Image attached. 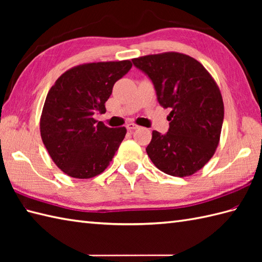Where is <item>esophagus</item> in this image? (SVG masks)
<instances>
[{
	"mask_svg": "<svg viewBox=\"0 0 262 262\" xmlns=\"http://www.w3.org/2000/svg\"><path fill=\"white\" fill-rule=\"evenodd\" d=\"M126 128H127V129L129 130V132H133V130L137 129V128H138V125H136V124H133V122H129V124H127Z\"/></svg>",
	"mask_w": 262,
	"mask_h": 262,
	"instance_id": "1",
	"label": "esophagus"
}]
</instances>
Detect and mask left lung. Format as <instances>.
I'll return each mask as SVG.
<instances>
[{
	"instance_id": "obj_1",
	"label": "left lung",
	"mask_w": 262,
	"mask_h": 262,
	"mask_svg": "<svg viewBox=\"0 0 262 262\" xmlns=\"http://www.w3.org/2000/svg\"><path fill=\"white\" fill-rule=\"evenodd\" d=\"M152 80L168 116L169 132L153 130L146 153L166 174L189 177L213 157L220 143L224 103L209 72L186 54L166 52L132 59Z\"/></svg>"
}]
</instances>
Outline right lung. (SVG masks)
<instances>
[{
  "label": "right lung",
  "instance_id": "obj_1",
  "mask_svg": "<svg viewBox=\"0 0 262 262\" xmlns=\"http://www.w3.org/2000/svg\"><path fill=\"white\" fill-rule=\"evenodd\" d=\"M130 60L85 63L60 75L49 90L40 117V135L54 163L76 179H90L108 168L126 128H110L93 118L105 113L115 83Z\"/></svg>",
  "mask_w": 262,
  "mask_h": 262
}]
</instances>
